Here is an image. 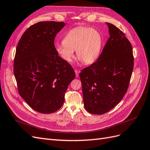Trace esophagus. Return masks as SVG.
Here are the masks:
<instances>
[{
  "instance_id": "esophagus-1",
  "label": "esophagus",
  "mask_w": 150,
  "mask_h": 150,
  "mask_svg": "<svg viewBox=\"0 0 150 150\" xmlns=\"http://www.w3.org/2000/svg\"><path fill=\"white\" fill-rule=\"evenodd\" d=\"M74 71H75V74H76V77H79V71H78V70H76V69H75Z\"/></svg>"
}]
</instances>
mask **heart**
<instances>
[{"label":"heart","mask_w":150,"mask_h":150,"mask_svg":"<svg viewBox=\"0 0 150 150\" xmlns=\"http://www.w3.org/2000/svg\"><path fill=\"white\" fill-rule=\"evenodd\" d=\"M102 40L96 29L78 27L71 29L64 37L63 42L54 45L55 51L64 61L70 63L76 56L85 64L95 62L99 56Z\"/></svg>","instance_id":"b5f03b06"}]
</instances>
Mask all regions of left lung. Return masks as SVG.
<instances>
[{
  "instance_id": "obj_1",
  "label": "left lung",
  "mask_w": 150,
  "mask_h": 150,
  "mask_svg": "<svg viewBox=\"0 0 150 150\" xmlns=\"http://www.w3.org/2000/svg\"><path fill=\"white\" fill-rule=\"evenodd\" d=\"M106 24L110 37L102 53L80 74L85 109L93 114L108 112L122 99L134 66L129 40L114 25Z\"/></svg>"
}]
</instances>
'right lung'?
Here are the masks:
<instances>
[{
  "label": "right lung",
  "instance_id": "1",
  "mask_svg": "<svg viewBox=\"0 0 150 150\" xmlns=\"http://www.w3.org/2000/svg\"><path fill=\"white\" fill-rule=\"evenodd\" d=\"M65 25L55 21L32 25L16 48L14 74L19 93L40 113H53L61 108L68 85L75 77L71 66L54 48V38Z\"/></svg>",
  "mask_w": 150,
  "mask_h": 150
}]
</instances>
